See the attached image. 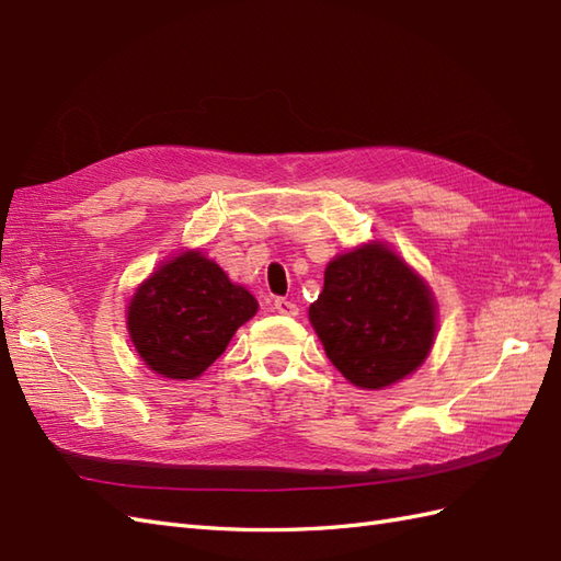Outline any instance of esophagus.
Masks as SVG:
<instances>
[{
	"mask_svg": "<svg viewBox=\"0 0 561 561\" xmlns=\"http://www.w3.org/2000/svg\"><path fill=\"white\" fill-rule=\"evenodd\" d=\"M273 309L283 313V317H297L299 313V307L295 302H290V299H283V297H278L276 302H273Z\"/></svg>",
	"mask_w": 561,
	"mask_h": 561,
	"instance_id": "obj_1",
	"label": "esophagus"
}]
</instances>
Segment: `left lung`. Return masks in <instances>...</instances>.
I'll list each match as a JSON object with an SVG mask.
<instances>
[{
  "instance_id": "left-lung-1",
  "label": "left lung",
  "mask_w": 561,
  "mask_h": 561,
  "mask_svg": "<svg viewBox=\"0 0 561 561\" xmlns=\"http://www.w3.org/2000/svg\"><path fill=\"white\" fill-rule=\"evenodd\" d=\"M309 321L352 386L383 390L426 362L438 307L428 283L388 242L371 240L328 262Z\"/></svg>"
}]
</instances>
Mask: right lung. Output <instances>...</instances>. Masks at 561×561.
<instances>
[{
	"mask_svg": "<svg viewBox=\"0 0 561 561\" xmlns=\"http://www.w3.org/2000/svg\"><path fill=\"white\" fill-rule=\"evenodd\" d=\"M259 305L214 259L183 250L161 262L133 293L130 343L154 374L195 380L226 352L230 337Z\"/></svg>",
	"mask_w": 561,
	"mask_h": 561,
	"instance_id": "add662e5",
	"label": "right lung"
}]
</instances>
